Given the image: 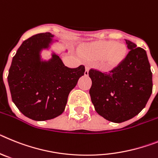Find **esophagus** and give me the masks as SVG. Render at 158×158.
<instances>
[{"instance_id":"obj_1","label":"esophagus","mask_w":158,"mask_h":158,"mask_svg":"<svg viewBox=\"0 0 158 158\" xmlns=\"http://www.w3.org/2000/svg\"><path fill=\"white\" fill-rule=\"evenodd\" d=\"M88 71H89V68H88V67H86V69H85L84 75H88Z\"/></svg>"}]
</instances>
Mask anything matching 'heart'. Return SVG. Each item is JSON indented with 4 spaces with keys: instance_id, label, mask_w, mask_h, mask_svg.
<instances>
[{
    "instance_id": "b5f03b06",
    "label": "heart",
    "mask_w": 158,
    "mask_h": 158,
    "mask_svg": "<svg viewBox=\"0 0 158 158\" xmlns=\"http://www.w3.org/2000/svg\"><path fill=\"white\" fill-rule=\"evenodd\" d=\"M81 54L90 60H101L100 67L103 70L117 68L124 61L127 55V46L114 41L100 40L83 45Z\"/></svg>"
}]
</instances>
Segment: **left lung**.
<instances>
[{
    "instance_id": "obj_1",
    "label": "left lung",
    "mask_w": 158,
    "mask_h": 158,
    "mask_svg": "<svg viewBox=\"0 0 158 158\" xmlns=\"http://www.w3.org/2000/svg\"><path fill=\"white\" fill-rule=\"evenodd\" d=\"M126 43L130 52L120 65L109 72L90 69L88 73L92 81L89 93L96 112L116 123L138 114L153 90L146 52L128 40Z\"/></svg>"
}]
</instances>
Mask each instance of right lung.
<instances>
[{
	"label": "right lung",
	"instance_id": "add662e5",
	"mask_svg": "<svg viewBox=\"0 0 158 158\" xmlns=\"http://www.w3.org/2000/svg\"><path fill=\"white\" fill-rule=\"evenodd\" d=\"M50 32L24 40L13 56L8 75L13 102L26 117L35 121L52 119L64 111L71 90L84 75L85 67L69 68L60 56L44 60L41 52L54 43Z\"/></svg>",
	"mask_w": 158,
	"mask_h": 158
}]
</instances>
